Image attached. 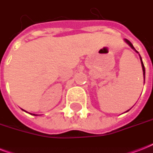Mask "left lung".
Listing matches in <instances>:
<instances>
[{"mask_svg": "<svg viewBox=\"0 0 153 153\" xmlns=\"http://www.w3.org/2000/svg\"><path fill=\"white\" fill-rule=\"evenodd\" d=\"M125 40H126V43H127V44H128V45H129V46L131 47V48H132L133 49H134V50H135V48H134V47L133 46V44H131V42L129 41V40H128V39H125ZM136 51V50H135ZM140 61H141V65H142V68H143V71H144V79H145V66H144V63H143V62H142V59H141V57H140ZM128 110H129V109H128Z\"/></svg>", "mask_w": 153, "mask_h": 153, "instance_id": "1", "label": "left lung"}]
</instances>
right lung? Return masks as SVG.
Instances as JSON below:
<instances>
[{
	"mask_svg": "<svg viewBox=\"0 0 153 153\" xmlns=\"http://www.w3.org/2000/svg\"><path fill=\"white\" fill-rule=\"evenodd\" d=\"M33 115H35V114H33Z\"/></svg>",
	"mask_w": 153,
	"mask_h": 153,
	"instance_id": "1",
	"label": "right lung"
}]
</instances>
